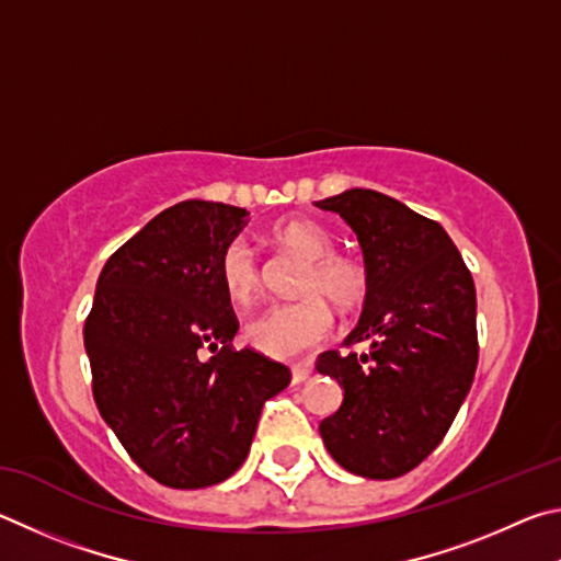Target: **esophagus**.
I'll use <instances>...</instances> for the list:
<instances>
[{
	"label": "esophagus",
	"mask_w": 561,
	"mask_h": 561,
	"mask_svg": "<svg viewBox=\"0 0 561 561\" xmlns=\"http://www.w3.org/2000/svg\"><path fill=\"white\" fill-rule=\"evenodd\" d=\"M310 375H312V365H308V362L290 367V381H293V385H302V381H306Z\"/></svg>",
	"instance_id": "1"
}]
</instances>
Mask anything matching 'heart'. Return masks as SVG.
<instances>
[{"mask_svg": "<svg viewBox=\"0 0 561 561\" xmlns=\"http://www.w3.org/2000/svg\"><path fill=\"white\" fill-rule=\"evenodd\" d=\"M271 241L302 261L296 293L302 298L278 302L245 325V340L275 359H293L320 345L335 328V312L357 310L367 300L369 273L352 255L335 253V241L320 224L308 219H283L271 226ZM219 283L226 296L239 306L259 296L261 263L253 245L239 236L224 245L219 255Z\"/></svg>", "mask_w": 561, "mask_h": 561, "instance_id": "b5f03b06", "label": "heart"}]
</instances>
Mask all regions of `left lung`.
<instances>
[{"mask_svg":"<svg viewBox=\"0 0 561 561\" xmlns=\"http://www.w3.org/2000/svg\"><path fill=\"white\" fill-rule=\"evenodd\" d=\"M357 233L369 293L345 347L318 371L345 399L320 424L330 456L350 473L389 480L434 450L463 404L478 367L476 286L444 226L375 190L316 202Z\"/></svg>","mask_w":561,"mask_h":561,"instance_id":"left-lung-1","label":"left lung"}]
</instances>
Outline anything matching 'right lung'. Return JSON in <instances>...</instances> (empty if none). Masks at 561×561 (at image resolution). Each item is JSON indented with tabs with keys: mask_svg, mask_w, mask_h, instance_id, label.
<instances>
[{
	"mask_svg": "<svg viewBox=\"0 0 561 561\" xmlns=\"http://www.w3.org/2000/svg\"><path fill=\"white\" fill-rule=\"evenodd\" d=\"M245 216L199 199L157 214L107 259L85 318L95 407L135 463L167 488L233 476L265 399L290 385L286 365L231 345L239 320L216 265ZM202 346L215 357L202 360Z\"/></svg>",
	"mask_w": 561,
	"mask_h": 561,
	"instance_id": "1",
	"label": "right lung"
}]
</instances>
